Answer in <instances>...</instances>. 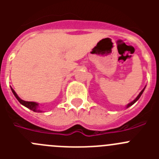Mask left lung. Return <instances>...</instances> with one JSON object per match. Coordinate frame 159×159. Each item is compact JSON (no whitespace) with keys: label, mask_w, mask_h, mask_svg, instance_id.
<instances>
[{"label":"left lung","mask_w":159,"mask_h":159,"mask_svg":"<svg viewBox=\"0 0 159 159\" xmlns=\"http://www.w3.org/2000/svg\"><path fill=\"white\" fill-rule=\"evenodd\" d=\"M145 88H146V87H145ZM145 88H143V90H142V91H141V92H140V93L139 94V95H138V96L136 97V98H135V99H134V100L132 101L131 102H130V103H128V104L127 105V108H128L129 107H130V106H131V105H133V104H134V102H137V100H138V99H139V98H140V96H141V95H142V94H143V92H144V90H145Z\"/></svg>","instance_id":"8db88e82"}]
</instances>
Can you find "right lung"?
<instances>
[{"label": "right lung", "instance_id": "1", "mask_svg": "<svg viewBox=\"0 0 159 159\" xmlns=\"http://www.w3.org/2000/svg\"><path fill=\"white\" fill-rule=\"evenodd\" d=\"M11 90H12V93H13V95H15V97L16 98V99H17L18 101L20 102V103H21L23 106L26 107H28L29 109H30V110L33 111L35 112H42V111H40L39 108H38V103L36 102H29V101H25L23 100V99H21L20 98L19 96L17 95V94L15 92V91H14L13 89H12V88H11Z\"/></svg>", "mask_w": 159, "mask_h": 159}]
</instances>
